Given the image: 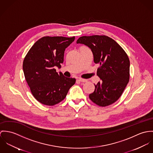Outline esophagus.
<instances>
[{"label": "esophagus", "mask_w": 153, "mask_h": 153, "mask_svg": "<svg viewBox=\"0 0 153 153\" xmlns=\"http://www.w3.org/2000/svg\"><path fill=\"white\" fill-rule=\"evenodd\" d=\"M77 80L81 82H87V80L86 79H82V78H79Z\"/></svg>", "instance_id": "esophagus-1"}]
</instances>
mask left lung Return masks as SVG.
Wrapping results in <instances>:
<instances>
[{
    "mask_svg": "<svg viewBox=\"0 0 153 153\" xmlns=\"http://www.w3.org/2000/svg\"><path fill=\"white\" fill-rule=\"evenodd\" d=\"M76 43L88 46L93 54L94 62L99 65L97 75L102 80L94 85L90 99L101 107L112 104L129 82L130 60L127 53L115 40L104 35L84 36Z\"/></svg>",
    "mask_w": 153,
    "mask_h": 153,
    "instance_id": "8db88e82",
    "label": "left lung"
}]
</instances>
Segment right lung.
Here are the masks:
<instances>
[{"mask_svg": "<svg viewBox=\"0 0 153 153\" xmlns=\"http://www.w3.org/2000/svg\"><path fill=\"white\" fill-rule=\"evenodd\" d=\"M75 37L45 36L35 42L25 56L23 70L34 98L43 104L54 105L63 100L70 88L76 83L55 67L61 68L65 49Z\"/></svg>", "mask_w": 153, "mask_h": 153, "instance_id": "right-lung-1", "label": "right lung"}]
</instances>
